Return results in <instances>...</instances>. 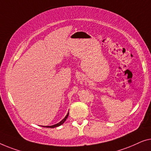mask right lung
Masks as SVG:
<instances>
[{
  "label": "right lung",
  "mask_w": 151,
  "mask_h": 151,
  "mask_svg": "<svg viewBox=\"0 0 151 151\" xmlns=\"http://www.w3.org/2000/svg\"><path fill=\"white\" fill-rule=\"evenodd\" d=\"M68 115H69V112H68L67 115L65 116V118H63L62 120L60 121V122L57 123V124H54V125H52V126H42V127H48V128H55V127H57L60 126V125L62 124L64 122L65 120H66V119L68 118Z\"/></svg>",
  "instance_id": "1"
}]
</instances>
